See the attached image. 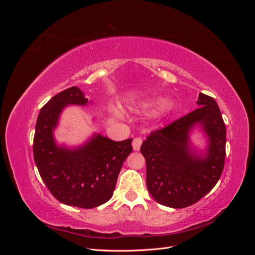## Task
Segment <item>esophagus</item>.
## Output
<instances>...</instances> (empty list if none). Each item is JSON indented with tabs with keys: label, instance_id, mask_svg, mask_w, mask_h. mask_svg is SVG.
<instances>
[{
	"label": "esophagus",
	"instance_id": "esophagus-1",
	"mask_svg": "<svg viewBox=\"0 0 255 255\" xmlns=\"http://www.w3.org/2000/svg\"><path fill=\"white\" fill-rule=\"evenodd\" d=\"M141 143H142V138L141 137L134 138V140H133V149L135 151H139L140 146H141Z\"/></svg>",
	"mask_w": 255,
	"mask_h": 255
}]
</instances>
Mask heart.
I'll use <instances>...</instances> for the list:
<instances>
[{
    "label": "heart",
    "instance_id": "1",
    "mask_svg": "<svg viewBox=\"0 0 255 255\" xmlns=\"http://www.w3.org/2000/svg\"><path fill=\"white\" fill-rule=\"evenodd\" d=\"M171 109H172L171 102H165L163 105H161V107H160V114L166 115V114H168L169 112L171 111Z\"/></svg>",
    "mask_w": 255,
    "mask_h": 255
}]
</instances>
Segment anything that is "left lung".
Instances as JSON below:
<instances>
[{
    "mask_svg": "<svg viewBox=\"0 0 255 255\" xmlns=\"http://www.w3.org/2000/svg\"><path fill=\"white\" fill-rule=\"evenodd\" d=\"M199 109L153 130L140 151L146 163V188L156 202L173 208L195 204L210 192L223 170L227 130L214 98L199 94ZM200 123L210 140L204 159L192 154L189 132Z\"/></svg>",
    "mask_w": 255,
    "mask_h": 255,
    "instance_id": "8db88e82",
    "label": "left lung"
}]
</instances>
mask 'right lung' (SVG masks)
Listing matches in <instances>:
<instances>
[{"instance_id": "obj_1", "label": "right lung", "mask_w": 255, "mask_h": 255, "mask_svg": "<svg viewBox=\"0 0 255 255\" xmlns=\"http://www.w3.org/2000/svg\"><path fill=\"white\" fill-rule=\"evenodd\" d=\"M88 99L78 87L54 96L40 110L34 135V159L38 171L53 197L59 202L81 208H92L109 201L121 167L133 151L132 138L115 141L94 136L81 148L57 146L53 128L69 104L86 105Z\"/></svg>"}]
</instances>
